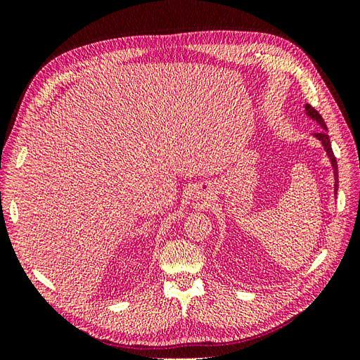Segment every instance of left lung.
<instances>
[{
	"instance_id": "left-lung-1",
	"label": "left lung",
	"mask_w": 360,
	"mask_h": 360,
	"mask_svg": "<svg viewBox=\"0 0 360 360\" xmlns=\"http://www.w3.org/2000/svg\"><path fill=\"white\" fill-rule=\"evenodd\" d=\"M304 112H307V115H308L311 120H314V122L321 127L320 132L314 134L312 136L317 138V139L320 141L321 146L324 147L326 155H328V158H329V160H330V165H332V168H333V177H335L333 192H335V195H336V192H338V163H336V159H335V156H333V150H332L330 139H329V135H328V127H326V123H324L323 117H321L317 111H315L311 105H308V103L304 105Z\"/></svg>"
}]
</instances>
